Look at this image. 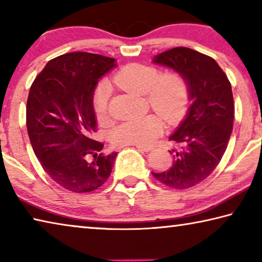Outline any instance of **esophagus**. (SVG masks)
Masks as SVG:
<instances>
[{
  "label": "esophagus",
  "mask_w": 262,
  "mask_h": 262,
  "mask_svg": "<svg viewBox=\"0 0 262 262\" xmlns=\"http://www.w3.org/2000/svg\"><path fill=\"white\" fill-rule=\"evenodd\" d=\"M135 147L139 150H142V151H150V150H152V147H145V145H135Z\"/></svg>",
  "instance_id": "1"
}]
</instances>
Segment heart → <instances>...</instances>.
<instances>
[{"label":"heart","instance_id":"1","mask_svg":"<svg viewBox=\"0 0 262 262\" xmlns=\"http://www.w3.org/2000/svg\"><path fill=\"white\" fill-rule=\"evenodd\" d=\"M112 82L122 90L137 96H145L148 104L167 123L179 121L185 113L188 99V86L185 78L176 72L159 75L152 66L130 63L121 68L112 77ZM110 88L100 84L95 96V111L99 120H106L108 110ZM163 130L158 115L122 123L115 128L112 140L117 145H149Z\"/></svg>","mask_w":262,"mask_h":262}]
</instances>
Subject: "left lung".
<instances>
[{"instance_id":"8db88e82","label":"left lung","mask_w":262,"mask_h":262,"mask_svg":"<svg viewBox=\"0 0 262 262\" xmlns=\"http://www.w3.org/2000/svg\"><path fill=\"white\" fill-rule=\"evenodd\" d=\"M152 62L185 78L190 100L185 119L168 137L176 144L170 150L173 164L152 176L167 187L190 188L211 174L227 150L234 115L231 84L212 57L187 47L163 52Z\"/></svg>"}]
</instances>
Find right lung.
<instances>
[{
  "label": "right lung",
  "mask_w": 262,
  "mask_h": 262,
  "mask_svg": "<svg viewBox=\"0 0 262 262\" xmlns=\"http://www.w3.org/2000/svg\"><path fill=\"white\" fill-rule=\"evenodd\" d=\"M115 66L112 57L67 53L48 61L31 85L26 128L34 154L46 173L73 193L99 188L112 172L118 152H100L104 144L91 136L95 89Z\"/></svg>",
  "instance_id": "1"
}]
</instances>
